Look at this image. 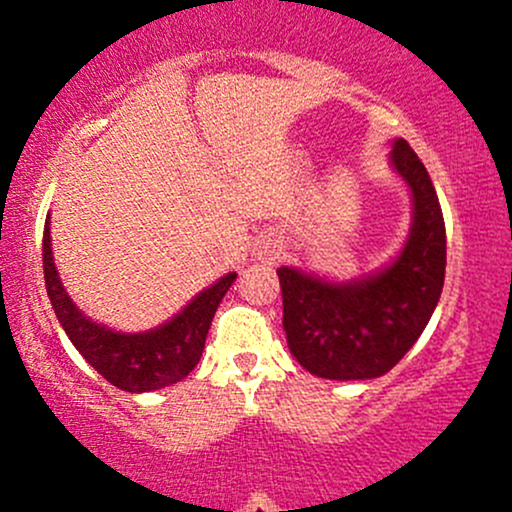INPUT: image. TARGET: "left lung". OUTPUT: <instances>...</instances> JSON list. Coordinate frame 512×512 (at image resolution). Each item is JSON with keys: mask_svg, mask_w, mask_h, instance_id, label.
<instances>
[{"mask_svg": "<svg viewBox=\"0 0 512 512\" xmlns=\"http://www.w3.org/2000/svg\"><path fill=\"white\" fill-rule=\"evenodd\" d=\"M392 166L409 182L414 223L402 255L383 272L330 284L276 269L291 354L317 378L368 380L395 368L421 337L445 281V221L428 170L397 139Z\"/></svg>", "mask_w": 512, "mask_h": 512, "instance_id": "8db88e82", "label": "left lung"}]
</instances>
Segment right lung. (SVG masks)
I'll return each instance as SVG.
<instances>
[{
    "mask_svg": "<svg viewBox=\"0 0 512 512\" xmlns=\"http://www.w3.org/2000/svg\"><path fill=\"white\" fill-rule=\"evenodd\" d=\"M43 269L52 308L76 351L108 383L125 392L161 390V387L180 383L185 375H190L204 351L216 308L236 281V272L226 274L158 330L120 334L91 322L69 301L60 276H57L55 260H52L48 226L43 233Z\"/></svg>",
    "mask_w": 512,
    "mask_h": 512,
    "instance_id": "right-lung-1",
    "label": "right lung"
}]
</instances>
